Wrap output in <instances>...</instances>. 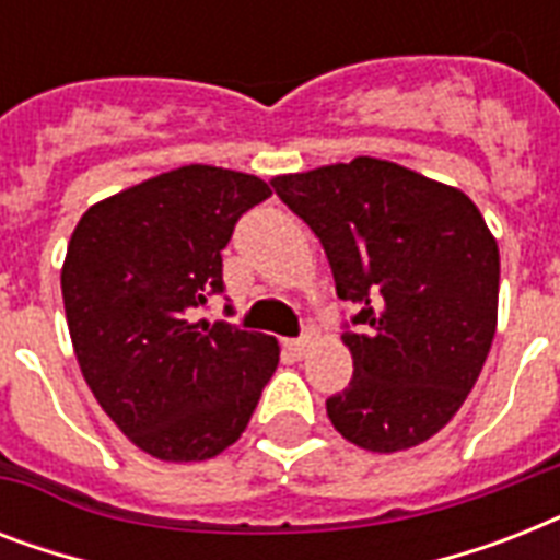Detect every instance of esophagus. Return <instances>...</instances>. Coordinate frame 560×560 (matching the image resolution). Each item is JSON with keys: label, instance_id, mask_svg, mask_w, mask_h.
<instances>
[{"label": "esophagus", "instance_id": "esophagus-1", "mask_svg": "<svg viewBox=\"0 0 560 560\" xmlns=\"http://www.w3.org/2000/svg\"><path fill=\"white\" fill-rule=\"evenodd\" d=\"M284 349L296 358H305L307 349H311V337H302V340H284Z\"/></svg>", "mask_w": 560, "mask_h": 560}]
</instances>
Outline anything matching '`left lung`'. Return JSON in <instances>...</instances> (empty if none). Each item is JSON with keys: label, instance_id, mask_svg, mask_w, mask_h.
<instances>
[{"label": "left lung", "instance_id": "left-lung-1", "mask_svg": "<svg viewBox=\"0 0 560 560\" xmlns=\"http://www.w3.org/2000/svg\"><path fill=\"white\" fill-rule=\"evenodd\" d=\"M270 183L323 241L337 296L360 307L331 424L372 453L424 444L459 412L497 331L500 249L477 202L374 156Z\"/></svg>", "mask_w": 560, "mask_h": 560}]
</instances>
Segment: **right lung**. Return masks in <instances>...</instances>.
<instances>
[{
    "label": "right lung",
    "mask_w": 560,
    "mask_h": 560,
    "mask_svg": "<svg viewBox=\"0 0 560 560\" xmlns=\"http://www.w3.org/2000/svg\"><path fill=\"white\" fill-rule=\"evenodd\" d=\"M253 174L183 165L92 202L60 288L83 381L153 459L206 462L235 444L279 366L276 337L194 323L223 290L237 218L270 197Z\"/></svg>",
    "instance_id": "right-lung-1"
}]
</instances>
